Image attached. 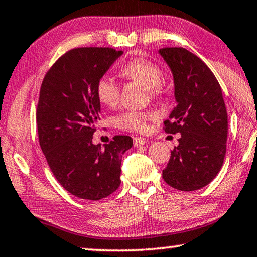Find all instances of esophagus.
Instances as JSON below:
<instances>
[{
  "mask_svg": "<svg viewBox=\"0 0 257 257\" xmlns=\"http://www.w3.org/2000/svg\"><path fill=\"white\" fill-rule=\"evenodd\" d=\"M145 144H146V139H144V138H141V137L133 138V145H135L136 147L144 146Z\"/></svg>",
  "mask_w": 257,
  "mask_h": 257,
  "instance_id": "esophagus-1",
  "label": "esophagus"
}]
</instances>
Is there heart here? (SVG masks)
Masks as SVG:
<instances>
[{
	"mask_svg": "<svg viewBox=\"0 0 257 257\" xmlns=\"http://www.w3.org/2000/svg\"><path fill=\"white\" fill-rule=\"evenodd\" d=\"M119 74L126 80L137 81L144 84L153 97L162 92V70L159 65L150 59H132L121 66ZM96 96L103 105L107 107L116 106L120 97V85L112 77L103 75L96 83ZM153 117V113L145 111H122L113 118V124L124 131L141 132L146 130L147 121Z\"/></svg>",
	"mask_w": 257,
	"mask_h": 257,
	"instance_id": "1",
	"label": "heart"
}]
</instances>
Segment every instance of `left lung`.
<instances>
[{
  "instance_id": "8db88e82",
  "label": "left lung",
  "mask_w": 257,
  "mask_h": 257,
  "mask_svg": "<svg viewBox=\"0 0 257 257\" xmlns=\"http://www.w3.org/2000/svg\"><path fill=\"white\" fill-rule=\"evenodd\" d=\"M173 73L174 107L163 130L180 133L162 177L181 191L210 183L220 172L226 154L227 111L221 87L205 62L183 47L159 50Z\"/></svg>"
}]
</instances>
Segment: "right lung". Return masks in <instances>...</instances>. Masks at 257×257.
<instances>
[{"label": "right lung", "mask_w": 257, "mask_h": 257, "mask_svg": "<svg viewBox=\"0 0 257 257\" xmlns=\"http://www.w3.org/2000/svg\"><path fill=\"white\" fill-rule=\"evenodd\" d=\"M121 54L110 47L73 48L48 69L40 87V148L59 183L82 199L99 200L119 188L122 154L133 145L128 136H114L104 148L92 144L101 120L96 83Z\"/></svg>", "instance_id": "add662e5"}]
</instances>
